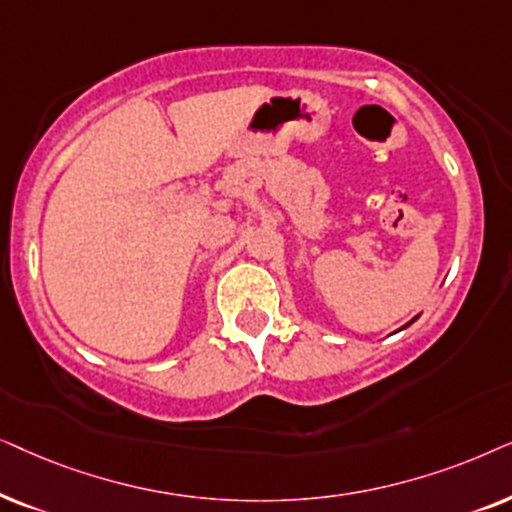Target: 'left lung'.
<instances>
[{
    "instance_id": "1",
    "label": "left lung",
    "mask_w": 512,
    "mask_h": 512,
    "mask_svg": "<svg viewBox=\"0 0 512 512\" xmlns=\"http://www.w3.org/2000/svg\"><path fill=\"white\" fill-rule=\"evenodd\" d=\"M412 323H414V320H412Z\"/></svg>"
}]
</instances>
